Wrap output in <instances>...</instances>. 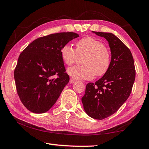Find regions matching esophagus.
<instances>
[{
	"mask_svg": "<svg viewBox=\"0 0 149 149\" xmlns=\"http://www.w3.org/2000/svg\"><path fill=\"white\" fill-rule=\"evenodd\" d=\"M75 79H72V78H71V79H70V84H74V83H75Z\"/></svg>",
	"mask_w": 149,
	"mask_h": 149,
	"instance_id": "1",
	"label": "esophagus"
}]
</instances>
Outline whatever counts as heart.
<instances>
[{"instance_id": "b5f03b06", "label": "heart", "mask_w": 149, "mask_h": 149, "mask_svg": "<svg viewBox=\"0 0 149 149\" xmlns=\"http://www.w3.org/2000/svg\"><path fill=\"white\" fill-rule=\"evenodd\" d=\"M76 49L66 44L62 47L60 54L63 61L71 65L77 61L79 56H85L83 61L84 65H75L69 68L67 73L75 79H91L95 75H104L109 70L111 56L109 50L101 41L92 37H87L78 41Z\"/></svg>"}]
</instances>
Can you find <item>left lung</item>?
Returning <instances> with one entry per match:
<instances>
[{"instance_id": "8db88e82", "label": "left lung", "mask_w": 149, "mask_h": 149, "mask_svg": "<svg viewBox=\"0 0 149 149\" xmlns=\"http://www.w3.org/2000/svg\"><path fill=\"white\" fill-rule=\"evenodd\" d=\"M93 33L108 42L111 64L108 72L95 84H87L81 101L90 117L102 120L117 112L130 97L135 70L130 50L116 35L111 33Z\"/></svg>"}]
</instances>
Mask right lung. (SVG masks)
Wrapping results in <instances>:
<instances>
[{
  "label": "right lung",
  "instance_id": "obj_1",
  "mask_svg": "<svg viewBox=\"0 0 149 149\" xmlns=\"http://www.w3.org/2000/svg\"><path fill=\"white\" fill-rule=\"evenodd\" d=\"M79 37L58 33L35 39L19 54L14 79L17 95L27 110L42 114L52 107L70 81L60 50Z\"/></svg>",
  "mask_w": 149,
  "mask_h": 149
}]
</instances>
